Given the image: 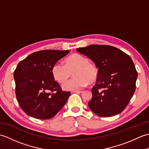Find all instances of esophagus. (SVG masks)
Wrapping results in <instances>:
<instances>
[{"label": "esophagus", "mask_w": 149, "mask_h": 149, "mask_svg": "<svg viewBox=\"0 0 149 149\" xmlns=\"http://www.w3.org/2000/svg\"><path fill=\"white\" fill-rule=\"evenodd\" d=\"M73 93H81L82 92V91H77V90H74V91H72Z\"/></svg>", "instance_id": "34e87169"}]
</instances>
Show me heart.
<instances>
[{
	"mask_svg": "<svg viewBox=\"0 0 149 149\" xmlns=\"http://www.w3.org/2000/svg\"><path fill=\"white\" fill-rule=\"evenodd\" d=\"M74 72V77L65 81L62 87L65 90H77L85 87L89 83L93 84L99 77V70L94 64L89 62L86 57L74 54L66 59L65 64L57 62L53 65L52 74L54 79L63 83L71 76Z\"/></svg>",
	"mask_w": 149,
	"mask_h": 149,
	"instance_id": "heart-1",
	"label": "heart"
}]
</instances>
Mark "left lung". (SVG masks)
Returning <instances> with one entry per match:
<instances>
[{"label": "left lung", "instance_id": "1", "mask_svg": "<svg viewBox=\"0 0 149 149\" xmlns=\"http://www.w3.org/2000/svg\"><path fill=\"white\" fill-rule=\"evenodd\" d=\"M76 50L90 58L99 68V77L88 104L91 110L103 117L122 113L133 96L138 76L130 56L106 45H91Z\"/></svg>", "mask_w": 149, "mask_h": 149}]
</instances>
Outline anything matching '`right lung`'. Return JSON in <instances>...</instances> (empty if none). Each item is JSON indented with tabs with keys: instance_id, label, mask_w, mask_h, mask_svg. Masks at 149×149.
Masks as SVG:
<instances>
[{
	"instance_id": "1",
	"label": "right lung",
	"mask_w": 149,
	"mask_h": 149,
	"mask_svg": "<svg viewBox=\"0 0 149 149\" xmlns=\"http://www.w3.org/2000/svg\"><path fill=\"white\" fill-rule=\"evenodd\" d=\"M69 50H44L19 62L14 71L15 94L22 109L37 119H49L65 106L70 91H63L54 80L53 65Z\"/></svg>"
}]
</instances>
